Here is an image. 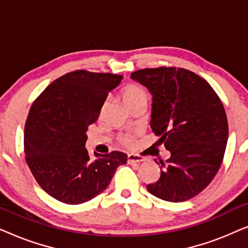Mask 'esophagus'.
<instances>
[{"label": "esophagus", "instance_id": "1", "mask_svg": "<svg viewBox=\"0 0 248 248\" xmlns=\"http://www.w3.org/2000/svg\"><path fill=\"white\" fill-rule=\"evenodd\" d=\"M127 161H128V164H140V162L144 161V158L141 157V155H139L131 154L127 155Z\"/></svg>", "mask_w": 248, "mask_h": 248}]
</instances>
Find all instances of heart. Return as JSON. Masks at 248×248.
I'll return each instance as SVG.
<instances>
[{
	"label": "heart",
	"instance_id": "b5f03b06",
	"mask_svg": "<svg viewBox=\"0 0 248 248\" xmlns=\"http://www.w3.org/2000/svg\"><path fill=\"white\" fill-rule=\"evenodd\" d=\"M121 96L122 99L124 101V104L126 105V107L131 106V105L134 103H138V101L148 100L147 91H145L142 87L138 86V84H127V86L124 87L123 90H122ZM120 140L125 147L131 148L134 145V134H122L120 137Z\"/></svg>",
	"mask_w": 248,
	"mask_h": 248
}]
</instances>
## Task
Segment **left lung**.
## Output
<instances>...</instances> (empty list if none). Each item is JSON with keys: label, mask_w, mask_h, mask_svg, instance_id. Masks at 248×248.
<instances>
[{"label": "left lung", "mask_w": 248, "mask_h": 248, "mask_svg": "<svg viewBox=\"0 0 248 248\" xmlns=\"http://www.w3.org/2000/svg\"><path fill=\"white\" fill-rule=\"evenodd\" d=\"M131 78L152 94V132L170 151L148 191L169 202L194 198L215 178L225 155L228 121L221 100L208 81L182 67L142 69Z\"/></svg>", "instance_id": "8db88e82"}]
</instances>
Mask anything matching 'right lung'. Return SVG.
I'll use <instances>...</instances> for the list:
<instances>
[{
	"label": "right lung",
	"mask_w": 248,
	"mask_h": 248,
	"mask_svg": "<svg viewBox=\"0 0 248 248\" xmlns=\"http://www.w3.org/2000/svg\"><path fill=\"white\" fill-rule=\"evenodd\" d=\"M122 79L77 70L53 81L31 105L25 125L26 161L54 199L66 204L89 201L107 188L118 166L126 164L123 152L94 154L93 160L84 147L88 127Z\"/></svg>",
	"instance_id": "right-lung-1"
}]
</instances>
